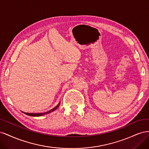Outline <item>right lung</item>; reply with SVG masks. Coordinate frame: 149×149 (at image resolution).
<instances>
[{
  "label": "right lung",
  "instance_id": "right-lung-1",
  "mask_svg": "<svg viewBox=\"0 0 149 149\" xmlns=\"http://www.w3.org/2000/svg\"><path fill=\"white\" fill-rule=\"evenodd\" d=\"M60 102L55 107H54V108H53L52 109H51V110H49V111H47V112H41V113H29V112H23L24 114H26V115H28V116H35V117H38V116H43V115H45V114H48V113H50V112H53V111H54L55 110H56L57 108L58 107V106H60Z\"/></svg>",
  "mask_w": 149,
  "mask_h": 149
}]
</instances>
